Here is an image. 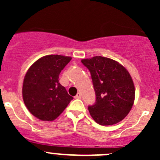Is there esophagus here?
Instances as JSON below:
<instances>
[{
    "instance_id": "esophagus-1",
    "label": "esophagus",
    "mask_w": 160,
    "mask_h": 160,
    "mask_svg": "<svg viewBox=\"0 0 160 160\" xmlns=\"http://www.w3.org/2000/svg\"><path fill=\"white\" fill-rule=\"evenodd\" d=\"M74 98H78V99L81 98V94H80V93H78V94L76 95V96H75Z\"/></svg>"
}]
</instances>
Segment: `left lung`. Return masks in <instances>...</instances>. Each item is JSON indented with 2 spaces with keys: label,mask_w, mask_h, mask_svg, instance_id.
<instances>
[{
  "label": "left lung",
  "mask_w": 160,
  "mask_h": 160,
  "mask_svg": "<svg viewBox=\"0 0 160 160\" xmlns=\"http://www.w3.org/2000/svg\"><path fill=\"white\" fill-rule=\"evenodd\" d=\"M81 62L90 71L96 95L95 104L88 107L91 117L102 126L122 121L135 101V86L128 71L118 62L100 56Z\"/></svg>",
  "instance_id": "left-lung-1"
}]
</instances>
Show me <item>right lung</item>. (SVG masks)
Masks as SVG:
<instances>
[{"mask_svg": "<svg viewBox=\"0 0 160 160\" xmlns=\"http://www.w3.org/2000/svg\"><path fill=\"white\" fill-rule=\"evenodd\" d=\"M71 60L69 56L48 55L28 70L23 80V101L29 112L39 120H56L73 99L58 82L62 70Z\"/></svg>", "mask_w": 160, "mask_h": 160, "instance_id": "right-lung-1", "label": "right lung"}]
</instances>
